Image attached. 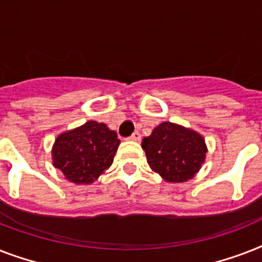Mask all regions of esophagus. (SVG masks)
I'll return each instance as SVG.
<instances>
[{
  "label": "esophagus",
  "mask_w": 262,
  "mask_h": 262,
  "mask_svg": "<svg viewBox=\"0 0 262 262\" xmlns=\"http://www.w3.org/2000/svg\"><path fill=\"white\" fill-rule=\"evenodd\" d=\"M129 139H130L132 141H140V140H141V135H140V132H135Z\"/></svg>",
  "instance_id": "34e87169"
}]
</instances>
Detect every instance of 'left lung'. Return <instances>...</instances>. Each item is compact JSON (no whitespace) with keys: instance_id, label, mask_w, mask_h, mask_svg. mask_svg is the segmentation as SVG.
Here are the masks:
<instances>
[{"instance_id":"8db88e82","label":"left lung","mask_w":262,"mask_h":262,"mask_svg":"<svg viewBox=\"0 0 262 262\" xmlns=\"http://www.w3.org/2000/svg\"><path fill=\"white\" fill-rule=\"evenodd\" d=\"M141 147L154 171L167 182H186L205 160L207 145L203 136L171 122L160 123Z\"/></svg>"}]
</instances>
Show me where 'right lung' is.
<instances>
[{"label": "right lung", "instance_id": "add662e5", "mask_svg": "<svg viewBox=\"0 0 262 262\" xmlns=\"http://www.w3.org/2000/svg\"><path fill=\"white\" fill-rule=\"evenodd\" d=\"M119 139L106 123L88 121L83 126L65 132L53 147V163L73 183H92L110 167Z\"/></svg>", "mask_w": 262, "mask_h": 262}]
</instances>
